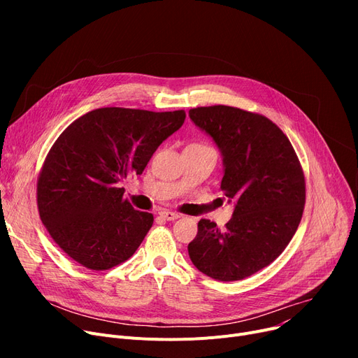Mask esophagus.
Masks as SVG:
<instances>
[{
	"label": "esophagus",
	"instance_id": "34e87169",
	"mask_svg": "<svg viewBox=\"0 0 358 358\" xmlns=\"http://www.w3.org/2000/svg\"><path fill=\"white\" fill-rule=\"evenodd\" d=\"M161 217L166 219V220H176V219H180L181 216L178 213H174V212H169V210H164L159 213Z\"/></svg>",
	"mask_w": 358,
	"mask_h": 358
}]
</instances>
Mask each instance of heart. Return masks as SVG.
I'll return each mask as SVG.
<instances>
[{
  "label": "heart",
  "instance_id": "heart-1",
  "mask_svg": "<svg viewBox=\"0 0 358 358\" xmlns=\"http://www.w3.org/2000/svg\"><path fill=\"white\" fill-rule=\"evenodd\" d=\"M197 145H200V143H197Z\"/></svg>",
  "mask_w": 358,
  "mask_h": 358
}]
</instances>
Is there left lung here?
Segmentation results:
<instances>
[{
  "label": "left lung",
  "instance_id": "obj_1",
  "mask_svg": "<svg viewBox=\"0 0 358 358\" xmlns=\"http://www.w3.org/2000/svg\"><path fill=\"white\" fill-rule=\"evenodd\" d=\"M189 115L220 149V190L235 201L223 231L209 219L199 222L189 255L215 280H243L270 266L296 234L306 200L303 169L287 136L266 116L231 106Z\"/></svg>",
  "mask_w": 358,
  "mask_h": 358
}]
</instances>
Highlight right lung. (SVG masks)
Masks as SVG:
<instances>
[{
  "label": "right lung",
  "mask_w": 358,
  "mask_h": 358,
  "mask_svg": "<svg viewBox=\"0 0 358 358\" xmlns=\"http://www.w3.org/2000/svg\"><path fill=\"white\" fill-rule=\"evenodd\" d=\"M184 119V110L104 107L72 122L55 141L37 178V209L68 257L103 271L135 254L154 215L135 210L120 181L142 174Z\"/></svg>",
  "instance_id": "1"
}]
</instances>
